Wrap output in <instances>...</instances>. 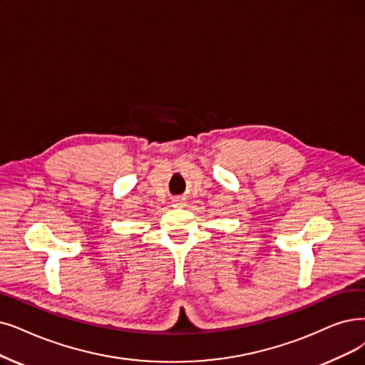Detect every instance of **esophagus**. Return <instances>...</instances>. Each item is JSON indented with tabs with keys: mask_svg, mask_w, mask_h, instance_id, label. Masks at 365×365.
I'll return each mask as SVG.
<instances>
[{
	"mask_svg": "<svg viewBox=\"0 0 365 365\" xmlns=\"http://www.w3.org/2000/svg\"><path fill=\"white\" fill-rule=\"evenodd\" d=\"M182 205V199H177L173 200V207H181Z\"/></svg>",
	"mask_w": 365,
	"mask_h": 365,
	"instance_id": "34e87169",
	"label": "esophagus"
}]
</instances>
